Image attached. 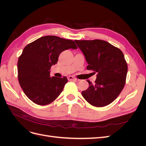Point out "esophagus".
Wrapping results in <instances>:
<instances>
[{
	"mask_svg": "<svg viewBox=\"0 0 146 146\" xmlns=\"http://www.w3.org/2000/svg\"><path fill=\"white\" fill-rule=\"evenodd\" d=\"M68 79L69 80H73V81H76V80H77V79L76 78H75V77L71 76H68Z\"/></svg>",
	"mask_w": 146,
	"mask_h": 146,
	"instance_id": "34e87169",
	"label": "esophagus"
}]
</instances>
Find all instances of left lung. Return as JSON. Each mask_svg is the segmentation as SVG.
Wrapping results in <instances>:
<instances>
[{
    "mask_svg": "<svg viewBox=\"0 0 146 146\" xmlns=\"http://www.w3.org/2000/svg\"><path fill=\"white\" fill-rule=\"evenodd\" d=\"M88 64L86 69L97 72L94 84L90 80L89 87L82 92L91 105L102 107L115 100L124 87L127 64L122 52L109 42L94 40H74Z\"/></svg>",
    "mask_w": 146,
    "mask_h": 146,
    "instance_id": "8db88e82",
    "label": "left lung"
}]
</instances>
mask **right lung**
I'll return each mask as SVG.
<instances>
[{"label": "right lung", "instance_id": "1", "mask_svg": "<svg viewBox=\"0 0 146 146\" xmlns=\"http://www.w3.org/2000/svg\"><path fill=\"white\" fill-rule=\"evenodd\" d=\"M77 48L72 40L56 36L41 37L24 47L17 61V73L20 86L30 100L46 105L58 98L68 79L50 77V68L63 51Z\"/></svg>", "mask_w": 146, "mask_h": 146}]
</instances>
